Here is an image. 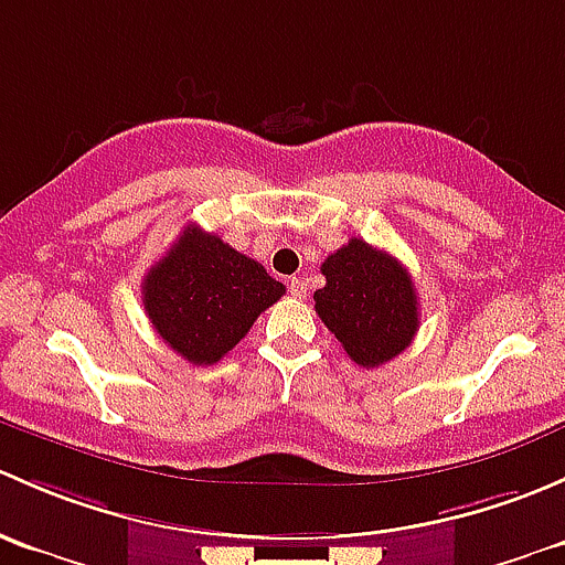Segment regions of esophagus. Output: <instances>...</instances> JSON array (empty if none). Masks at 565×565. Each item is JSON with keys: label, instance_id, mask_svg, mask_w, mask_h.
Masks as SVG:
<instances>
[{"label": "esophagus", "instance_id": "34e87169", "mask_svg": "<svg viewBox=\"0 0 565 565\" xmlns=\"http://www.w3.org/2000/svg\"><path fill=\"white\" fill-rule=\"evenodd\" d=\"M288 288H290V294L296 296V299H305V296H307V282L301 280V277H290Z\"/></svg>", "mask_w": 565, "mask_h": 565}]
</instances>
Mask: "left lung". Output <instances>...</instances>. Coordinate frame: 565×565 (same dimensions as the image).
Returning a JSON list of instances; mask_svg holds the SVG:
<instances>
[{"instance_id": "8db88e82", "label": "left lung", "mask_w": 565, "mask_h": 565, "mask_svg": "<svg viewBox=\"0 0 565 565\" xmlns=\"http://www.w3.org/2000/svg\"><path fill=\"white\" fill-rule=\"evenodd\" d=\"M316 312L359 367H381L418 331L416 288L403 264L364 239H351L321 264Z\"/></svg>"}]
</instances>
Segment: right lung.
<instances>
[{"mask_svg": "<svg viewBox=\"0 0 565 565\" xmlns=\"http://www.w3.org/2000/svg\"><path fill=\"white\" fill-rule=\"evenodd\" d=\"M143 310L162 342L190 364H217L285 285L220 236L188 225L141 285Z\"/></svg>", "mask_w": 565, "mask_h": 565, "instance_id": "right-lung-1", "label": "right lung"}]
</instances>
